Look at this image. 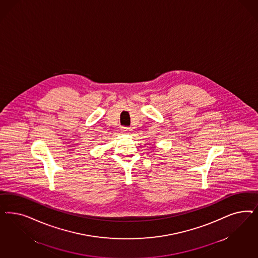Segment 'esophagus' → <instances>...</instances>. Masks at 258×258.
<instances>
[{"mask_svg": "<svg viewBox=\"0 0 258 258\" xmlns=\"http://www.w3.org/2000/svg\"><path fill=\"white\" fill-rule=\"evenodd\" d=\"M130 131L131 129L129 127H122V130H121V132L123 134H130Z\"/></svg>", "mask_w": 258, "mask_h": 258, "instance_id": "34e87169", "label": "esophagus"}]
</instances>
